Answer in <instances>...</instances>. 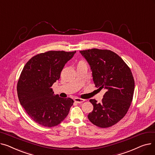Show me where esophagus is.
I'll return each mask as SVG.
<instances>
[{"mask_svg":"<svg viewBox=\"0 0 155 155\" xmlns=\"http://www.w3.org/2000/svg\"><path fill=\"white\" fill-rule=\"evenodd\" d=\"M74 101L77 103V104H81L85 101L84 99H79V98H75L74 99Z\"/></svg>","mask_w":155,"mask_h":155,"instance_id":"esophagus-1","label":"esophagus"}]
</instances>
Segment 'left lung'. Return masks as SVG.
<instances>
[{"mask_svg":"<svg viewBox=\"0 0 155 155\" xmlns=\"http://www.w3.org/2000/svg\"><path fill=\"white\" fill-rule=\"evenodd\" d=\"M80 53L90 65L95 87L106 91L101 103L90 100L94 109L88 119L98 127H110L124 117L131 105L134 91L132 72L119 55L110 50L94 48Z\"/></svg>","mask_w":155,"mask_h":155,"instance_id":"1","label":"left lung"}]
</instances>
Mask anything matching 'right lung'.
Returning a JSON list of instances; mask_svg holds the SVG:
<instances>
[{
  "instance_id": "right-lung-1",
  "label": "right lung",
  "mask_w": 155,
  "mask_h": 155,
  "mask_svg": "<svg viewBox=\"0 0 155 155\" xmlns=\"http://www.w3.org/2000/svg\"><path fill=\"white\" fill-rule=\"evenodd\" d=\"M75 53L50 51L33 56L24 66L18 83V95L22 107L36 123L51 127L68 116L74 101L54 95L51 87Z\"/></svg>"
}]
</instances>
